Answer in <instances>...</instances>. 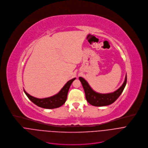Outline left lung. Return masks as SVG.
<instances>
[{"mask_svg":"<svg viewBox=\"0 0 148 148\" xmlns=\"http://www.w3.org/2000/svg\"><path fill=\"white\" fill-rule=\"evenodd\" d=\"M85 92L86 99L88 103L94 106H106L113 103L120 97L127 84V75L123 85L113 93L101 94L95 92L87 82L82 77H79Z\"/></svg>","mask_w":148,"mask_h":148,"instance_id":"left-lung-1","label":"left lung"}]
</instances>
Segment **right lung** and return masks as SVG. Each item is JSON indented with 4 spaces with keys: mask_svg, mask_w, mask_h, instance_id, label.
I'll return each instance as SVG.
<instances>
[{
    "mask_svg": "<svg viewBox=\"0 0 148 148\" xmlns=\"http://www.w3.org/2000/svg\"><path fill=\"white\" fill-rule=\"evenodd\" d=\"M75 79L76 78H73L69 80L62 87V88L60 91V92L57 93L56 95L49 97L44 99H38L29 95L24 90V92L29 100L40 107L47 109H53L55 108H58L62 106L65 103L70 86L73 82V80H75Z\"/></svg>",
    "mask_w": 148,
    "mask_h": 148,
    "instance_id": "add662e5",
    "label": "right lung"
}]
</instances>
